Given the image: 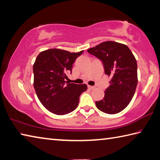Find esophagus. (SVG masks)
<instances>
[{
  "mask_svg": "<svg viewBox=\"0 0 160 160\" xmlns=\"http://www.w3.org/2000/svg\"><path fill=\"white\" fill-rule=\"evenodd\" d=\"M88 88H89V89H94L95 88L94 86H90V85H88Z\"/></svg>",
  "mask_w": 160,
  "mask_h": 160,
  "instance_id": "34e87169",
  "label": "esophagus"
}]
</instances>
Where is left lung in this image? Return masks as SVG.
<instances>
[{"mask_svg":"<svg viewBox=\"0 0 160 160\" xmlns=\"http://www.w3.org/2000/svg\"><path fill=\"white\" fill-rule=\"evenodd\" d=\"M102 61L105 73L112 78L97 108L107 114H116L129 105L138 83L137 63L132 51L121 43L106 41L88 50Z\"/></svg>","mask_w":160,"mask_h":160,"instance_id":"obj_1","label":"left lung"}]
</instances>
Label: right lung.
<instances>
[{"label":"right lung","mask_w":160,"mask_h":160,"mask_svg":"<svg viewBox=\"0 0 160 160\" xmlns=\"http://www.w3.org/2000/svg\"><path fill=\"white\" fill-rule=\"evenodd\" d=\"M59 49H50L38 55L33 64V86L37 97L49 111L59 115L76 109L80 96L85 92V84L77 85L65 81L72 72V63L82 54Z\"/></svg>","instance_id":"obj_1"}]
</instances>
